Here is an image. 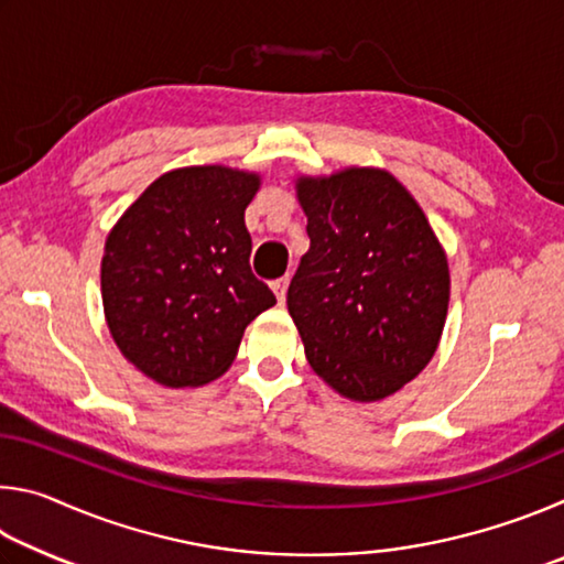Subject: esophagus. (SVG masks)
<instances>
[{
  "mask_svg": "<svg viewBox=\"0 0 564 564\" xmlns=\"http://www.w3.org/2000/svg\"><path fill=\"white\" fill-rule=\"evenodd\" d=\"M289 281H291L289 275H283V279L271 283V289H273V293H275V299H279V303L285 301V291H289Z\"/></svg>",
  "mask_w": 564,
  "mask_h": 564,
  "instance_id": "obj_1",
  "label": "esophagus"
}]
</instances>
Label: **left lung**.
<instances>
[{"instance_id":"1","label":"left lung","mask_w":564,"mask_h":564,"mask_svg":"<svg viewBox=\"0 0 564 564\" xmlns=\"http://www.w3.org/2000/svg\"><path fill=\"white\" fill-rule=\"evenodd\" d=\"M295 194L311 248L285 303L305 358L343 398L393 395L441 340L451 301L443 246L423 208L383 169L301 176Z\"/></svg>"}]
</instances>
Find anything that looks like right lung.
I'll return each mask as SVG.
<instances>
[{
	"label": "right lung",
	"instance_id": "obj_1",
	"mask_svg": "<svg viewBox=\"0 0 564 564\" xmlns=\"http://www.w3.org/2000/svg\"><path fill=\"white\" fill-rule=\"evenodd\" d=\"M259 174L188 166L159 176L117 226L101 259L104 316L123 358L166 388L226 373L243 330L275 303L251 273L243 214Z\"/></svg>",
	"mask_w": 564,
	"mask_h": 564
}]
</instances>
